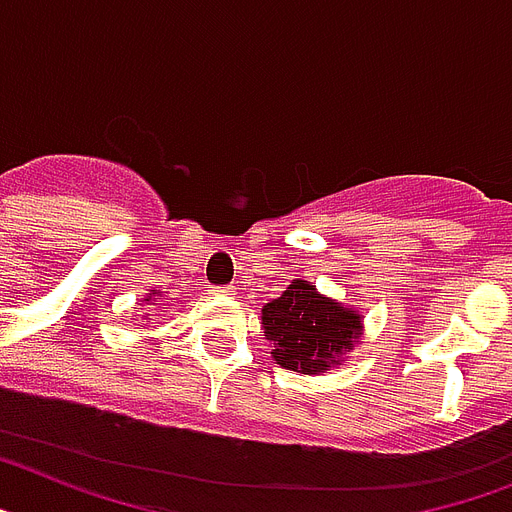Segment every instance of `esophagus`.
Here are the masks:
<instances>
[{
    "instance_id": "esophagus-1",
    "label": "esophagus",
    "mask_w": 512,
    "mask_h": 512,
    "mask_svg": "<svg viewBox=\"0 0 512 512\" xmlns=\"http://www.w3.org/2000/svg\"><path fill=\"white\" fill-rule=\"evenodd\" d=\"M211 293H214V295H235V287H232V285H217V287H211Z\"/></svg>"
}]
</instances>
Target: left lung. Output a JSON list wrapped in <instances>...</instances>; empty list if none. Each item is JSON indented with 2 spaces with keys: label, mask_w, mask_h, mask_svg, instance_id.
I'll return each mask as SVG.
<instances>
[{
  "label": "left lung",
  "mask_w": 512,
  "mask_h": 512,
  "mask_svg": "<svg viewBox=\"0 0 512 512\" xmlns=\"http://www.w3.org/2000/svg\"><path fill=\"white\" fill-rule=\"evenodd\" d=\"M261 314L266 340L274 345V361L298 374L329 371L345 350H353L361 332L358 314L319 295L306 280H295Z\"/></svg>",
  "instance_id": "left-lung-1"
}]
</instances>
